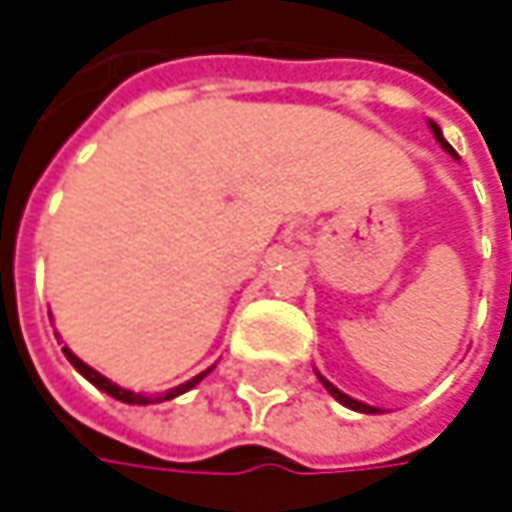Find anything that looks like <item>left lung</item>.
<instances>
[{"label":"left lung","mask_w":512,"mask_h":512,"mask_svg":"<svg viewBox=\"0 0 512 512\" xmlns=\"http://www.w3.org/2000/svg\"><path fill=\"white\" fill-rule=\"evenodd\" d=\"M430 127H433V133H436V139H439V145H442V148H445L448 154H454V148H451V145L445 142V136H442V130H439L436 124H430ZM320 382L326 385V391H329V394H332V397H335L338 403H344V406H350V409H356V412H367V415H370V412H376L373 406H367V403H358V400H353V397H347L344 391H338V388H335V385H332L329 379H323V376H320Z\"/></svg>","instance_id":"1"}]
</instances>
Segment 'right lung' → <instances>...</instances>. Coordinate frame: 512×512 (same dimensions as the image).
Listing matches in <instances>:
<instances>
[{
  "label": "right lung",
  "mask_w": 512,
  "mask_h": 512,
  "mask_svg": "<svg viewBox=\"0 0 512 512\" xmlns=\"http://www.w3.org/2000/svg\"><path fill=\"white\" fill-rule=\"evenodd\" d=\"M64 356H67V361H70V364H73V367H76V370H79V373H82V376H85V379H88L91 385H97L100 391H106L109 397H115V400H121V403H159V400H171V397H177V394H183V391L195 388V385H198V382H201V379L207 376V373H198L195 379H189V382H183V385L171 388V391H168L165 397H142V394H133V391H127V388H118L115 382H109L106 376H100V373H97L94 367H88L85 361H79V358L73 356V353H70L67 347H64Z\"/></svg>",
  "instance_id": "right-lung-1"
}]
</instances>
